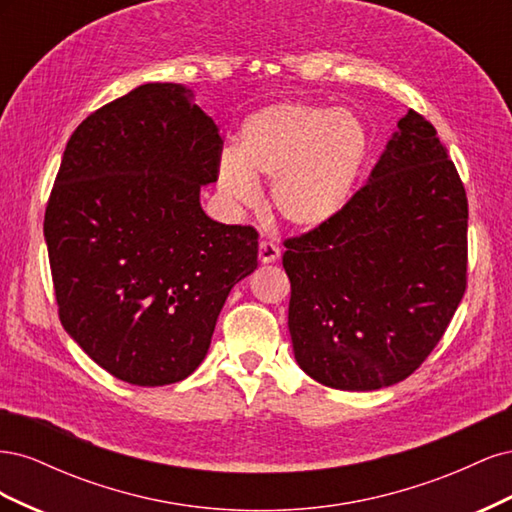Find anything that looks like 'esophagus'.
<instances>
[{
	"label": "esophagus",
	"mask_w": 512,
	"mask_h": 512,
	"mask_svg": "<svg viewBox=\"0 0 512 512\" xmlns=\"http://www.w3.org/2000/svg\"><path fill=\"white\" fill-rule=\"evenodd\" d=\"M282 250L277 247L273 241H260V247H258V258L262 265H271V262H275L277 258H280Z\"/></svg>",
	"instance_id": "34e87169"
}]
</instances>
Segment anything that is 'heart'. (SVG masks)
Wrapping results in <instances>:
<instances>
[{"label": "heart", "instance_id": "obj_1", "mask_svg": "<svg viewBox=\"0 0 512 512\" xmlns=\"http://www.w3.org/2000/svg\"><path fill=\"white\" fill-rule=\"evenodd\" d=\"M369 151L365 123L346 108L282 102L243 121L237 151L218 160V190L235 205L258 200L256 177H269L271 203L297 228L339 215Z\"/></svg>", "mask_w": 512, "mask_h": 512}]
</instances>
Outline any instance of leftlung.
I'll return each instance as SVG.
<instances>
[{
    "label": "left lung",
    "mask_w": 512,
    "mask_h": 512,
    "mask_svg": "<svg viewBox=\"0 0 512 512\" xmlns=\"http://www.w3.org/2000/svg\"><path fill=\"white\" fill-rule=\"evenodd\" d=\"M284 245L305 374L339 391L406 380L466 292L468 198L436 128L408 111L339 215Z\"/></svg>",
    "instance_id": "8db88e82"
}]
</instances>
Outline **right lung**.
I'll list each match as a JSON object with an SVG mask.
<instances>
[{
    "label": "right lung",
    "instance_id": "right-lung-1",
    "mask_svg": "<svg viewBox=\"0 0 512 512\" xmlns=\"http://www.w3.org/2000/svg\"><path fill=\"white\" fill-rule=\"evenodd\" d=\"M222 138L190 87L145 83L74 130L44 213L59 320L91 361L136 386L203 363L258 232L200 207Z\"/></svg>",
    "mask_w": 512,
    "mask_h": 512
}]
</instances>
